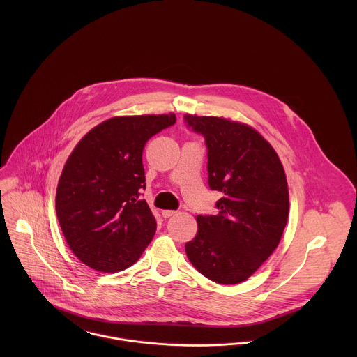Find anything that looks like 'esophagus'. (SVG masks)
Returning <instances> with one entry per match:
<instances>
[{
	"mask_svg": "<svg viewBox=\"0 0 357 357\" xmlns=\"http://www.w3.org/2000/svg\"><path fill=\"white\" fill-rule=\"evenodd\" d=\"M174 214H176L174 210H163V211H162L163 218H169V217H172V215H174Z\"/></svg>",
	"mask_w": 357,
	"mask_h": 357,
	"instance_id": "34e87169",
	"label": "esophagus"
}]
</instances>
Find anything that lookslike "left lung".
I'll return each mask as SVG.
<instances>
[{"mask_svg": "<svg viewBox=\"0 0 357 357\" xmlns=\"http://www.w3.org/2000/svg\"><path fill=\"white\" fill-rule=\"evenodd\" d=\"M207 149L208 187L222 197L217 214L198 215V234L185 245L207 279L235 284L250 278L278 248L289 215L282 162L253 128L217 116L184 115Z\"/></svg>", "mask_w": 357, "mask_h": 357, "instance_id": "8db88e82", "label": "left lung"}]
</instances>
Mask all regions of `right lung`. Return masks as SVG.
<instances>
[{"label": "right lung", "mask_w": 357, "mask_h": 357, "mask_svg": "<svg viewBox=\"0 0 357 357\" xmlns=\"http://www.w3.org/2000/svg\"><path fill=\"white\" fill-rule=\"evenodd\" d=\"M176 115L115 116L77 144L61 172L56 214L63 235L85 265L118 272L133 265L153 241L156 221L142 199L143 150Z\"/></svg>", "instance_id": "1"}]
</instances>
